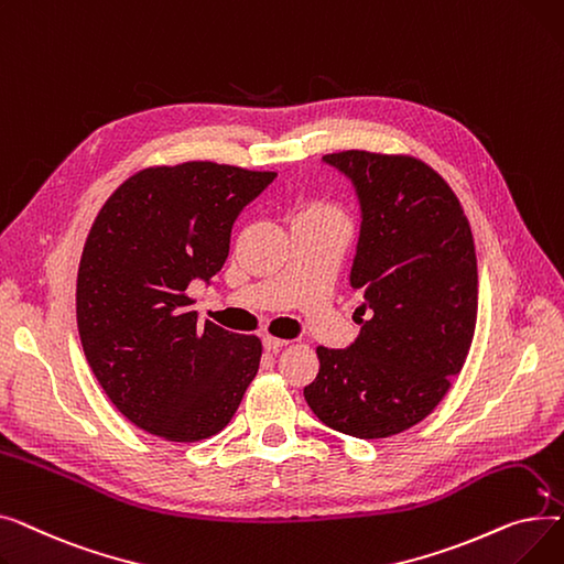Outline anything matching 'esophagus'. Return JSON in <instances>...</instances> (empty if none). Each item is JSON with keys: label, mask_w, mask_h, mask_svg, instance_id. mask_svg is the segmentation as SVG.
Here are the masks:
<instances>
[{"label": "esophagus", "mask_w": 564, "mask_h": 564, "mask_svg": "<svg viewBox=\"0 0 564 564\" xmlns=\"http://www.w3.org/2000/svg\"><path fill=\"white\" fill-rule=\"evenodd\" d=\"M262 345H264L267 351H279V349H283V347L288 345V340L274 338V336H264V338H262Z\"/></svg>", "instance_id": "obj_1"}]
</instances>
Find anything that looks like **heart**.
<instances>
[{
    "mask_svg": "<svg viewBox=\"0 0 564 564\" xmlns=\"http://www.w3.org/2000/svg\"><path fill=\"white\" fill-rule=\"evenodd\" d=\"M306 213H338V210H336V207H332V205H322V203H315V205L306 207Z\"/></svg>",
    "mask_w": 564,
    "mask_h": 564,
    "instance_id": "b5f03b06",
    "label": "heart"
}]
</instances>
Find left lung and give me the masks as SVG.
Returning <instances> with one entry per match:
<instances>
[{"instance_id":"8db88e82","label":"left lung","mask_w":564,"mask_h":564,"mask_svg":"<svg viewBox=\"0 0 564 564\" xmlns=\"http://www.w3.org/2000/svg\"><path fill=\"white\" fill-rule=\"evenodd\" d=\"M345 173L361 205L349 283L364 292L361 332L347 349L317 347L304 389L315 416L357 438L400 434L434 411L470 349L478 260L451 185L411 155L343 151L322 158Z\"/></svg>"}]
</instances>
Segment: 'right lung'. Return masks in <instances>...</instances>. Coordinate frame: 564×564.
Returning a JSON list of instances; mask_svg holds the SVG:
<instances>
[{
	"mask_svg": "<svg viewBox=\"0 0 564 564\" xmlns=\"http://www.w3.org/2000/svg\"><path fill=\"white\" fill-rule=\"evenodd\" d=\"M274 171L217 162L143 169L98 213L77 272V329L107 398L148 434L192 443L221 432L262 345L198 324L187 294L228 258L230 230Z\"/></svg>",
	"mask_w": 564,
	"mask_h": 564,
	"instance_id": "right-lung-1",
	"label": "right lung"
}]
</instances>
